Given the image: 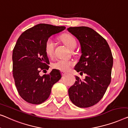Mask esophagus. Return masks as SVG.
Wrapping results in <instances>:
<instances>
[{
    "label": "esophagus",
    "instance_id": "esophagus-1",
    "mask_svg": "<svg viewBox=\"0 0 128 128\" xmlns=\"http://www.w3.org/2000/svg\"><path fill=\"white\" fill-rule=\"evenodd\" d=\"M61 74H62V76H64V75H66V73L65 72H63V71H61Z\"/></svg>",
    "mask_w": 128,
    "mask_h": 128
}]
</instances>
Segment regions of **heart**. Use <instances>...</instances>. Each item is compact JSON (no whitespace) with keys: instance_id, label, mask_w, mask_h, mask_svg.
Listing matches in <instances>:
<instances>
[{"instance_id":"heart-1","label":"heart","mask_w":128,"mask_h":128,"mask_svg":"<svg viewBox=\"0 0 128 128\" xmlns=\"http://www.w3.org/2000/svg\"><path fill=\"white\" fill-rule=\"evenodd\" d=\"M61 40L68 48L73 50L76 48L77 42L75 38L70 34H64L60 37ZM54 52V42L51 38L48 39L45 44V52L48 57H53ZM74 64L72 61L68 59H58L52 64V68L60 71H67Z\"/></svg>"}]
</instances>
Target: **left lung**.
<instances>
[{"instance_id":"left-lung-1","label":"left lung","mask_w":128,"mask_h":128,"mask_svg":"<svg viewBox=\"0 0 128 128\" xmlns=\"http://www.w3.org/2000/svg\"><path fill=\"white\" fill-rule=\"evenodd\" d=\"M67 30L81 46L82 55L74 69L81 75L86 74L84 80L75 76L76 81L68 89V94L77 107H90L102 99L110 84L112 53L106 39L93 29L75 26Z\"/></svg>"}]
</instances>
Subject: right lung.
I'll return each mask as SVG.
<instances>
[{
	"mask_svg": "<svg viewBox=\"0 0 128 128\" xmlns=\"http://www.w3.org/2000/svg\"><path fill=\"white\" fill-rule=\"evenodd\" d=\"M65 28L38 24L23 32L16 42L12 55V75L20 96L29 103L40 104L45 102L53 84L62 78L60 72L55 69L42 76L39 72L49 68L45 52L47 40Z\"/></svg>",
	"mask_w": 128,
	"mask_h": 128,
	"instance_id": "add662e5",
	"label": "right lung"
}]
</instances>
